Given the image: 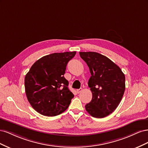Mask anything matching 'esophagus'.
<instances>
[{"mask_svg": "<svg viewBox=\"0 0 148 148\" xmlns=\"http://www.w3.org/2000/svg\"><path fill=\"white\" fill-rule=\"evenodd\" d=\"M82 91V89L80 88V89H77V92L78 94H79Z\"/></svg>", "mask_w": 148, "mask_h": 148, "instance_id": "1", "label": "esophagus"}]
</instances>
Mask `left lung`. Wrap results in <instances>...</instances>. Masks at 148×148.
Listing matches in <instances>:
<instances>
[{
    "mask_svg": "<svg viewBox=\"0 0 148 148\" xmlns=\"http://www.w3.org/2000/svg\"><path fill=\"white\" fill-rule=\"evenodd\" d=\"M91 73L88 86L92 92L91 102L85 106L93 117L104 118L116 109L125 89V77L120 67L109 58L95 52H80Z\"/></svg>",
    "mask_w": 148,
    "mask_h": 148,
    "instance_id": "left-lung-1",
    "label": "left lung"
}]
</instances>
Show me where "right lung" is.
<instances>
[{
    "instance_id": "1",
    "label": "right lung",
    "mask_w": 148,
    "mask_h": 148,
    "mask_svg": "<svg viewBox=\"0 0 148 148\" xmlns=\"http://www.w3.org/2000/svg\"><path fill=\"white\" fill-rule=\"evenodd\" d=\"M76 52L53 53L41 57L31 66L25 78L26 95L33 108L53 117L68 108L74 95L64 78L68 62Z\"/></svg>"
}]
</instances>
